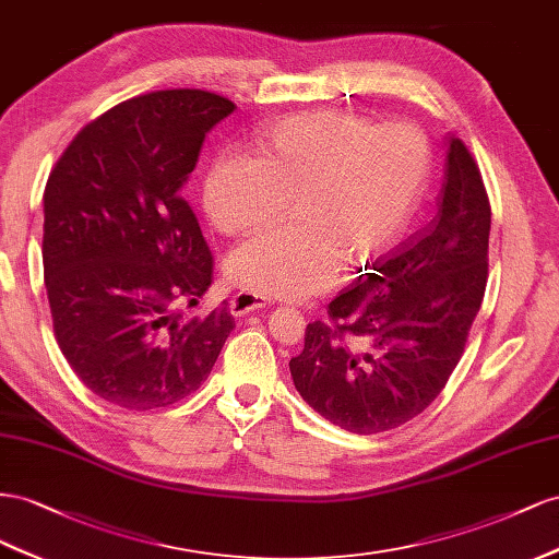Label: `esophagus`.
Instances as JSON below:
<instances>
[{
	"instance_id": "esophagus-1",
	"label": "esophagus",
	"mask_w": 559,
	"mask_h": 559,
	"mask_svg": "<svg viewBox=\"0 0 559 559\" xmlns=\"http://www.w3.org/2000/svg\"><path fill=\"white\" fill-rule=\"evenodd\" d=\"M266 307H271V299L262 297V295H254V293H236L231 297V305H229L234 316H246L250 311H260Z\"/></svg>"
}]
</instances>
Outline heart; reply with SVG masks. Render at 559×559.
<instances>
[{
	"instance_id": "obj_1",
	"label": "heart",
	"mask_w": 559,
	"mask_h": 559,
	"mask_svg": "<svg viewBox=\"0 0 559 559\" xmlns=\"http://www.w3.org/2000/svg\"><path fill=\"white\" fill-rule=\"evenodd\" d=\"M430 180L428 138L412 123L377 126L354 111H313L271 126L262 156L222 152L203 185L205 213L225 234H258L227 260L234 285L299 299L330 290L344 264L368 266L401 246Z\"/></svg>"
}]
</instances>
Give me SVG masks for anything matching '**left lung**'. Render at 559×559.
<instances>
[{
	"mask_svg": "<svg viewBox=\"0 0 559 559\" xmlns=\"http://www.w3.org/2000/svg\"><path fill=\"white\" fill-rule=\"evenodd\" d=\"M491 211L480 168L448 140L438 217L372 264L309 323L290 360L295 389L348 433L372 436L421 414L464 354L487 285Z\"/></svg>",
	"mask_w": 559,
	"mask_h": 559,
	"instance_id": "left-lung-1",
	"label": "left lung"
}]
</instances>
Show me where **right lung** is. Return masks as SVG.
Wrapping results in <instances>:
<instances>
[{"label":"right lung","mask_w":559,"mask_h":559,"mask_svg":"<svg viewBox=\"0 0 559 559\" xmlns=\"http://www.w3.org/2000/svg\"><path fill=\"white\" fill-rule=\"evenodd\" d=\"M236 105L199 88L138 95L86 123L44 191V283L74 374L103 401L156 409L209 379L234 330L227 305L182 321L213 254L182 199L199 152Z\"/></svg>","instance_id":"right-lung-1"}]
</instances>
